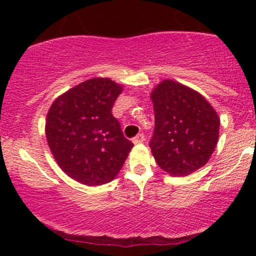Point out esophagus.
Instances as JSON below:
<instances>
[{"label":"esophagus","mask_w":256,"mask_h":256,"mask_svg":"<svg viewBox=\"0 0 256 256\" xmlns=\"http://www.w3.org/2000/svg\"><path fill=\"white\" fill-rule=\"evenodd\" d=\"M144 141V134H138V135L136 136L135 138H134V144H142Z\"/></svg>","instance_id":"34e87169"}]
</instances>
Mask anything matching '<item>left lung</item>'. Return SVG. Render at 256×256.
<instances>
[{
	"mask_svg": "<svg viewBox=\"0 0 256 256\" xmlns=\"http://www.w3.org/2000/svg\"><path fill=\"white\" fill-rule=\"evenodd\" d=\"M154 131L150 142L157 164L171 176H188L216 150L220 118L203 95L171 79L151 92Z\"/></svg>",
	"mask_w": 256,
	"mask_h": 256,
	"instance_id": "1",
	"label": "left lung"
}]
</instances>
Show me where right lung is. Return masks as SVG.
I'll return each instance as SVG.
<instances>
[{"instance_id":"1","label":"right lung","mask_w":256,"mask_h":256,"mask_svg":"<svg viewBox=\"0 0 256 256\" xmlns=\"http://www.w3.org/2000/svg\"><path fill=\"white\" fill-rule=\"evenodd\" d=\"M124 86L92 78L59 95L46 118V138L62 171L85 186H102L118 176L134 144L112 116Z\"/></svg>"}]
</instances>
